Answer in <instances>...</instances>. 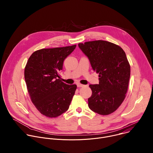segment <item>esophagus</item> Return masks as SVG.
<instances>
[{
    "label": "esophagus",
    "instance_id": "obj_1",
    "mask_svg": "<svg viewBox=\"0 0 153 153\" xmlns=\"http://www.w3.org/2000/svg\"><path fill=\"white\" fill-rule=\"evenodd\" d=\"M77 87H79V88H80V87H83V86H84V85H83L80 84V83H77Z\"/></svg>",
    "mask_w": 153,
    "mask_h": 153
}]
</instances>
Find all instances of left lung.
I'll return each mask as SVG.
<instances>
[{"instance_id": "8db88e82", "label": "left lung", "mask_w": 153, "mask_h": 153, "mask_svg": "<svg viewBox=\"0 0 153 153\" xmlns=\"http://www.w3.org/2000/svg\"><path fill=\"white\" fill-rule=\"evenodd\" d=\"M88 58L93 70L99 74V84L90 85L91 110L101 115L115 111L125 98L130 77V66L126 54L119 46L105 40L79 43Z\"/></svg>"}]
</instances>
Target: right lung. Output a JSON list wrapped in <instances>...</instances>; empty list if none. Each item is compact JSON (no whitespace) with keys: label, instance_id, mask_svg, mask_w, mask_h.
I'll return each instance as SVG.
<instances>
[{"label":"right lung","instance_id":"right-lung-1","mask_svg":"<svg viewBox=\"0 0 153 153\" xmlns=\"http://www.w3.org/2000/svg\"><path fill=\"white\" fill-rule=\"evenodd\" d=\"M76 47L41 49L28 59L24 73L28 91L36 108L47 117H56L68 110L77 86L62 82L59 73Z\"/></svg>","mask_w":153,"mask_h":153}]
</instances>
